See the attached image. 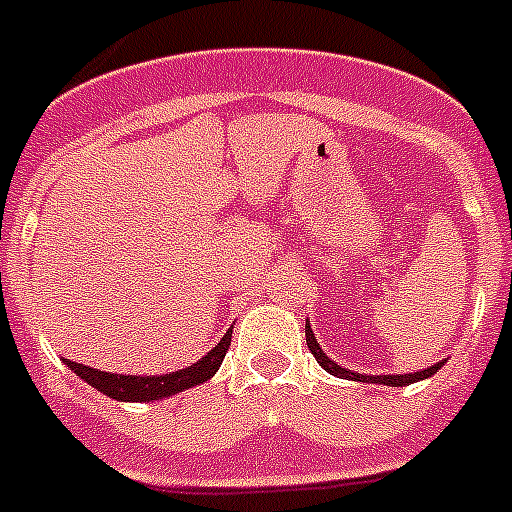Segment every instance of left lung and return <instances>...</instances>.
<instances>
[{
    "label": "left lung",
    "mask_w": 512,
    "mask_h": 512,
    "mask_svg": "<svg viewBox=\"0 0 512 512\" xmlns=\"http://www.w3.org/2000/svg\"><path fill=\"white\" fill-rule=\"evenodd\" d=\"M305 341H307V348L312 351V356L318 359V364L323 366L325 372L333 374V377H338V379H351V382L387 384V387H405V384H413V382H420V379L433 377V374H436L438 369L446 364V359L436 361V364L428 366V369H423V372H413V374H359V372H351V369H343L341 364H336V361L330 359V356L323 354V348H320L318 338H315V333H312V328H310V320L305 323Z\"/></svg>",
    "instance_id": "1"
}]
</instances>
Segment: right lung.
Instances as JSON below:
<instances>
[{
    "mask_svg": "<svg viewBox=\"0 0 512 512\" xmlns=\"http://www.w3.org/2000/svg\"><path fill=\"white\" fill-rule=\"evenodd\" d=\"M230 336H233V328H228L220 343L215 348H210L200 361H194L187 369H179V372L169 374H156V377H140V374H112V372H99L92 366L76 364L71 359H63V364L69 366L71 372L79 379H84L87 384H92L94 390L102 392V395L112 397V400L120 402H153L164 400V397L176 395V392H184L189 387H197V384L207 382L210 377H215V372L220 369L225 359V351L230 348Z\"/></svg>",
    "mask_w": 512,
    "mask_h": 512,
    "instance_id": "add662e5",
    "label": "right lung"
}]
</instances>
